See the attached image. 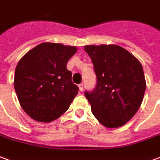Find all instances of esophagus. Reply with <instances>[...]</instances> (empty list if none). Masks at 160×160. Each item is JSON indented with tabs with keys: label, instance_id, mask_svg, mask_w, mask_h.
Instances as JSON below:
<instances>
[{
	"label": "esophagus",
	"instance_id": "obj_1",
	"mask_svg": "<svg viewBox=\"0 0 160 160\" xmlns=\"http://www.w3.org/2000/svg\"><path fill=\"white\" fill-rule=\"evenodd\" d=\"M79 88H80V92H83V90H84L83 84H80V85H79Z\"/></svg>",
	"mask_w": 160,
	"mask_h": 160
}]
</instances>
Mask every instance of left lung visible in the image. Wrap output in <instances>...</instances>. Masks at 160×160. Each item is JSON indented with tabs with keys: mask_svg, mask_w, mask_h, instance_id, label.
Here are the masks:
<instances>
[{
	"mask_svg": "<svg viewBox=\"0 0 160 160\" xmlns=\"http://www.w3.org/2000/svg\"><path fill=\"white\" fill-rule=\"evenodd\" d=\"M97 86L85 95L92 112L108 128L120 127L134 116L143 100L146 80L139 60L117 45L85 46Z\"/></svg>",
	"mask_w": 160,
	"mask_h": 160,
	"instance_id": "1",
	"label": "left lung"
}]
</instances>
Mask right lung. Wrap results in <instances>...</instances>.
Listing matches in <instances>:
<instances>
[{
  "label": "right lung",
  "instance_id": "add662e5",
  "mask_svg": "<svg viewBox=\"0 0 160 160\" xmlns=\"http://www.w3.org/2000/svg\"><path fill=\"white\" fill-rule=\"evenodd\" d=\"M76 52V47L44 42L18 62L14 88L22 108L33 119L52 122L68 110L79 91L67 68Z\"/></svg>",
  "mask_w": 160,
  "mask_h": 160
}]
</instances>
